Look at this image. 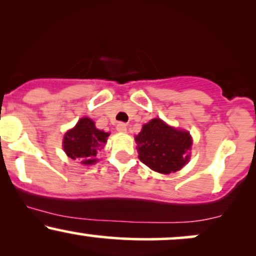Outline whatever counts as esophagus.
Listing matches in <instances>:
<instances>
[{"instance_id": "esophagus-1", "label": "esophagus", "mask_w": 256, "mask_h": 256, "mask_svg": "<svg viewBox=\"0 0 256 256\" xmlns=\"http://www.w3.org/2000/svg\"><path fill=\"white\" fill-rule=\"evenodd\" d=\"M126 130H128V128H126V124H124V122H119V124L116 125V131L126 132Z\"/></svg>"}]
</instances>
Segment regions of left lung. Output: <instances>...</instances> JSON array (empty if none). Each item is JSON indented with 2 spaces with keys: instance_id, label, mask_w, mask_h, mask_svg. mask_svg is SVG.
<instances>
[{
  "instance_id": "left-lung-1",
  "label": "left lung",
  "mask_w": 256,
  "mask_h": 256,
  "mask_svg": "<svg viewBox=\"0 0 256 256\" xmlns=\"http://www.w3.org/2000/svg\"><path fill=\"white\" fill-rule=\"evenodd\" d=\"M138 158L152 171L168 174L189 161L192 140L188 131L179 130L155 118L142 126L134 137Z\"/></svg>"
}]
</instances>
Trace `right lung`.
<instances>
[{
    "instance_id": "1",
    "label": "right lung",
    "mask_w": 256,
    "mask_h": 256,
    "mask_svg": "<svg viewBox=\"0 0 256 256\" xmlns=\"http://www.w3.org/2000/svg\"><path fill=\"white\" fill-rule=\"evenodd\" d=\"M108 136V132L96 128L95 122L85 116L64 134V150L72 160L79 158L83 165H92L98 162L96 155L104 148Z\"/></svg>"
}]
</instances>
